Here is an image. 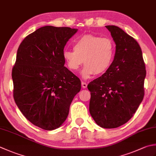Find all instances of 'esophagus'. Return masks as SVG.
<instances>
[{
  "mask_svg": "<svg viewBox=\"0 0 156 156\" xmlns=\"http://www.w3.org/2000/svg\"><path fill=\"white\" fill-rule=\"evenodd\" d=\"M82 87L83 88H86L87 87V84L84 82H82Z\"/></svg>",
  "mask_w": 156,
  "mask_h": 156,
  "instance_id": "34e87169",
  "label": "esophagus"
}]
</instances>
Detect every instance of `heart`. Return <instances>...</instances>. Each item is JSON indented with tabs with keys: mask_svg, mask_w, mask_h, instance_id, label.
<instances>
[{
	"mask_svg": "<svg viewBox=\"0 0 156 156\" xmlns=\"http://www.w3.org/2000/svg\"><path fill=\"white\" fill-rule=\"evenodd\" d=\"M74 50L64 51V59L73 72L77 71L84 63L82 76L87 79L94 74L101 75L108 71L114 60L115 45L109 38L87 34L75 42Z\"/></svg>",
	"mask_w": 156,
	"mask_h": 156,
	"instance_id": "obj_1",
	"label": "heart"
}]
</instances>
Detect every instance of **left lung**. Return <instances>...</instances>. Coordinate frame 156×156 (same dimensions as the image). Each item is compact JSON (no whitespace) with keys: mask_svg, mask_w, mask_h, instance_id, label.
Here are the masks:
<instances>
[{"mask_svg":"<svg viewBox=\"0 0 156 156\" xmlns=\"http://www.w3.org/2000/svg\"><path fill=\"white\" fill-rule=\"evenodd\" d=\"M105 27L115 43L114 59L87 87L93 120L101 127L114 129L126 123L143 101L146 69L138 42L118 26Z\"/></svg>","mask_w":156,"mask_h":156,"instance_id":"obj_1","label":"left lung"}]
</instances>
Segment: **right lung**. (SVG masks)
<instances>
[{
	"instance_id": "add662e5",
	"label": "right lung",
	"mask_w": 156,
	"mask_h": 156,
	"mask_svg": "<svg viewBox=\"0 0 156 156\" xmlns=\"http://www.w3.org/2000/svg\"><path fill=\"white\" fill-rule=\"evenodd\" d=\"M77 31L68 27H40L17 49L12 69L15 102L30 122L46 130L64 122L81 89L80 79L64 66L63 57L64 47Z\"/></svg>"
}]
</instances>
